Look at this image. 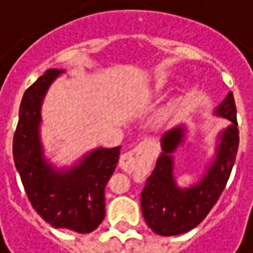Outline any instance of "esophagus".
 <instances>
[{
  "mask_svg": "<svg viewBox=\"0 0 253 253\" xmlns=\"http://www.w3.org/2000/svg\"><path fill=\"white\" fill-rule=\"evenodd\" d=\"M146 160H148L146 148L138 145V146H135L131 150L122 154L121 159H119V167L125 172H127V173H131L132 170L137 169L138 165L143 163V161H146Z\"/></svg>",
  "mask_w": 253,
  "mask_h": 253,
  "instance_id": "obj_1",
  "label": "esophagus"
}]
</instances>
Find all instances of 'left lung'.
Wrapping results in <instances>:
<instances>
[{
  "label": "left lung",
  "instance_id": "left-lung-1",
  "mask_svg": "<svg viewBox=\"0 0 253 253\" xmlns=\"http://www.w3.org/2000/svg\"><path fill=\"white\" fill-rule=\"evenodd\" d=\"M217 114L229 119L232 125L219 135L217 157L206 176L188 190H180L175 184L170 156L183 141L184 128L176 127L161 139L164 152L141 192L143 218L154 233L176 236L194 229L207 217L225 190L239 149V125L232 92L219 104Z\"/></svg>",
  "mask_w": 253,
  "mask_h": 253
}]
</instances>
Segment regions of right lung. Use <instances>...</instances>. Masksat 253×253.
Segmentation results:
<instances>
[{
    "label": "right lung",
    "instance_id": "right-lung-1",
    "mask_svg": "<svg viewBox=\"0 0 253 253\" xmlns=\"http://www.w3.org/2000/svg\"><path fill=\"white\" fill-rule=\"evenodd\" d=\"M63 70L48 69L25 90L13 135V160L25 194L52 228L90 233L105 215L104 191L119 160L121 146L97 149L69 172H55L42 153L38 127L47 88Z\"/></svg>",
    "mask_w": 253,
    "mask_h": 253
}]
</instances>
